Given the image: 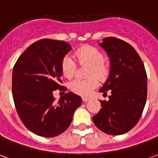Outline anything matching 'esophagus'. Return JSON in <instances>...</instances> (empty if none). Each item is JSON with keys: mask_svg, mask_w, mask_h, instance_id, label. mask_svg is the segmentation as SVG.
Wrapping results in <instances>:
<instances>
[{"mask_svg": "<svg viewBox=\"0 0 158 158\" xmlns=\"http://www.w3.org/2000/svg\"><path fill=\"white\" fill-rule=\"evenodd\" d=\"M82 100L84 102H87V101L89 100V98H88V97H82Z\"/></svg>", "mask_w": 158, "mask_h": 158, "instance_id": "1", "label": "esophagus"}]
</instances>
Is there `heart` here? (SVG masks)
I'll return each mask as SVG.
<instances>
[{
	"instance_id": "1",
	"label": "heart",
	"mask_w": 158,
	"mask_h": 158,
	"mask_svg": "<svg viewBox=\"0 0 158 158\" xmlns=\"http://www.w3.org/2000/svg\"><path fill=\"white\" fill-rule=\"evenodd\" d=\"M75 58L80 65H89L87 79H74L70 83V89L79 95L87 96L98 87L99 80H105L109 74V69L104 63V56L100 50L91 46H85L75 52ZM76 64L69 55H66L61 63L62 73L70 79L74 74ZM93 75H95L93 76Z\"/></svg>"
}]
</instances>
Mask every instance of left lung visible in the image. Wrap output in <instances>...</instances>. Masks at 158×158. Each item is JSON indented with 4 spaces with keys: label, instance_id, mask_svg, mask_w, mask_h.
<instances>
[{
    "label": "left lung",
    "instance_id": "left-lung-1",
    "mask_svg": "<svg viewBox=\"0 0 158 158\" xmlns=\"http://www.w3.org/2000/svg\"><path fill=\"white\" fill-rule=\"evenodd\" d=\"M110 58V73L100 92L110 91L109 100H100L102 108L93 116L98 129L116 135L129 131L137 124L148 94L144 64L135 48L116 37H105L99 44Z\"/></svg>",
    "mask_w": 158,
    "mask_h": 158
}]
</instances>
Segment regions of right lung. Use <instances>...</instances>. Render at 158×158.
<instances>
[{"instance_id":"right-lung-1","label":"right lung","mask_w":158,"mask_h":158,"mask_svg":"<svg viewBox=\"0 0 158 158\" xmlns=\"http://www.w3.org/2000/svg\"><path fill=\"white\" fill-rule=\"evenodd\" d=\"M72 49L64 41L41 39L25 50L12 71V96L17 114L31 132L44 137L60 135L69 128L81 97L72 92L54 101L53 91L65 89L61 63Z\"/></svg>"}]
</instances>
